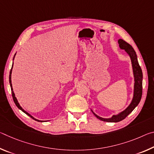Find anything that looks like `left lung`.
<instances>
[{
    "label": "left lung",
    "instance_id": "left-lung-1",
    "mask_svg": "<svg viewBox=\"0 0 154 154\" xmlns=\"http://www.w3.org/2000/svg\"><path fill=\"white\" fill-rule=\"evenodd\" d=\"M119 46L120 49H124L125 51L128 54L132 62V71H133L134 83V93L133 98L128 106L117 115H113L110 118H103L98 116L91 109L93 114L100 120L107 122H118L123 120L131 112L134 110L135 107L139 105L142 96V89H143V72L141 68L139 66V62L137 60V56L132 47L123 39L119 38L118 40Z\"/></svg>",
    "mask_w": 154,
    "mask_h": 154
}]
</instances>
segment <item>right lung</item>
I'll return each instance as SVG.
<instances>
[{
  "label": "right lung",
  "instance_id": "right-lung-1",
  "mask_svg": "<svg viewBox=\"0 0 154 154\" xmlns=\"http://www.w3.org/2000/svg\"><path fill=\"white\" fill-rule=\"evenodd\" d=\"M15 56H14V59H13V60H14ZM13 64H14V63H13ZM12 69H13V65H12L11 69V71H10V73H9V83H10V86H11V93H12L13 99H14V103H15V105H16V106H17V108H18V109H20L21 111H22L23 112H24V113H25L26 114V115H28V116H30V118H32V119H35V120H36V121H38V122H43V121H41V120H38V119H35V118H34V117H32V116H31L30 114L28 113V112H26V111L25 110H24V109H22V106H21L20 105V104H19V103H18V101H17V100L16 97H15V94H14V90H13V88H12V83H11V73H12ZM44 122H45V121H44Z\"/></svg>",
  "mask_w": 154,
  "mask_h": 154
}]
</instances>
